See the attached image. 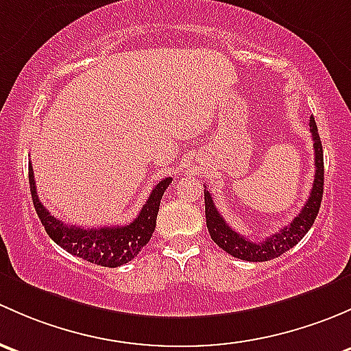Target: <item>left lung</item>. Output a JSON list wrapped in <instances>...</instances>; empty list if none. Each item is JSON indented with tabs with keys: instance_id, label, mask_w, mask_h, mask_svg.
I'll list each match as a JSON object with an SVG mask.
<instances>
[{
	"instance_id": "obj_1",
	"label": "left lung",
	"mask_w": 351,
	"mask_h": 351,
	"mask_svg": "<svg viewBox=\"0 0 351 351\" xmlns=\"http://www.w3.org/2000/svg\"><path fill=\"white\" fill-rule=\"evenodd\" d=\"M309 130L313 135V147H314V165H316V172H314V182L311 194L306 201L304 208L301 209L298 216L291 221V225L284 226L279 233L272 234L267 240L255 243L234 231L226 221L223 219L221 213L216 209L215 201L209 191H206L204 186V206H206V225L208 231L211 234V240L218 245L219 248L226 252V254L237 256V258L247 260V262H267L285 254L291 250L294 245L304 238L313 226L314 219H316L317 213H319L321 199H323V186H324V162H323V147H321L319 133H317L316 121L314 117L309 118Z\"/></svg>"
}]
</instances>
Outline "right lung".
<instances>
[{
  "label": "right lung",
  "mask_w": 351,
  "mask_h": 351,
  "mask_svg": "<svg viewBox=\"0 0 351 351\" xmlns=\"http://www.w3.org/2000/svg\"><path fill=\"white\" fill-rule=\"evenodd\" d=\"M28 180L35 211L40 218L47 234L69 254L103 267H120L135 258L150 241L157 221L158 206L172 177H165L152 189L149 199L143 204L132 223L125 226H103V228H82L66 225L50 215L37 196L34 169L28 164Z\"/></svg>",
  "instance_id": "obj_1"
}]
</instances>
